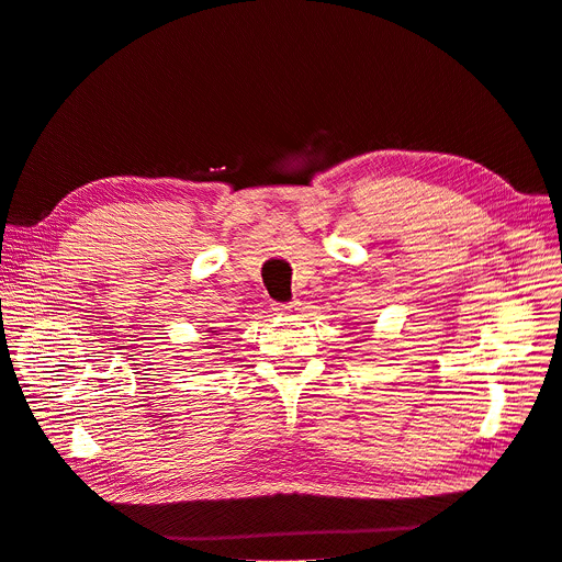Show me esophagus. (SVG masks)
Segmentation results:
<instances>
[{
    "instance_id": "1",
    "label": "esophagus",
    "mask_w": 562,
    "mask_h": 562,
    "mask_svg": "<svg viewBox=\"0 0 562 562\" xmlns=\"http://www.w3.org/2000/svg\"><path fill=\"white\" fill-rule=\"evenodd\" d=\"M280 315H294V313H299L301 310V301H292V303H282V305H278L276 307Z\"/></svg>"
}]
</instances>
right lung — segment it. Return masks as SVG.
I'll list each match as a JSON object with an SVG mask.
<instances>
[{
  "mask_svg": "<svg viewBox=\"0 0 562 562\" xmlns=\"http://www.w3.org/2000/svg\"><path fill=\"white\" fill-rule=\"evenodd\" d=\"M205 334H207V336H217V330H205Z\"/></svg>",
  "mask_w": 562,
  "mask_h": 562,
  "instance_id": "add662e5",
  "label": "right lung"
}]
</instances>
